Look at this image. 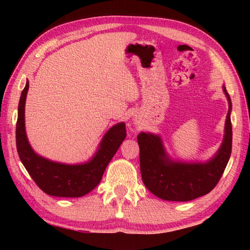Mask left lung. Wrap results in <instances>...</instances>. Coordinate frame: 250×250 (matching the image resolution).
Instances as JSON below:
<instances>
[{"mask_svg":"<svg viewBox=\"0 0 250 250\" xmlns=\"http://www.w3.org/2000/svg\"><path fill=\"white\" fill-rule=\"evenodd\" d=\"M224 92L229 102L224 141L216 155L205 163L173 161L160 136L145 132L137 135L143 183L158 198L187 202L209 193L218 184L232 150V103L225 86Z\"/></svg>","mask_w":250,"mask_h":250,"instance_id":"obj_1","label":"left lung"}]
</instances>
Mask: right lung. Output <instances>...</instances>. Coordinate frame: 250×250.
Segmentation results:
<instances>
[{
	"mask_svg": "<svg viewBox=\"0 0 250 250\" xmlns=\"http://www.w3.org/2000/svg\"><path fill=\"white\" fill-rule=\"evenodd\" d=\"M29 82L21 92L16 125V144L21 162L32 179L45 193L61 198H79L93 190L102 179L106 167L126 136L125 122L106 132L95 155L86 163L64 164L37 155L29 144L24 126V106Z\"/></svg>",
	"mask_w": 250,
	"mask_h": 250,
	"instance_id": "1",
	"label": "right lung"
}]
</instances>
